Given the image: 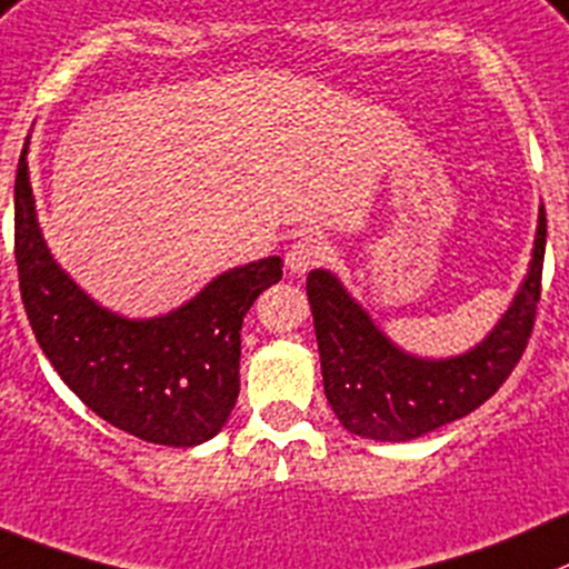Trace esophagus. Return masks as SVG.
<instances>
[{
	"mask_svg": "<svg viewBox=\"0 0 569 569\" xmlns=\"http://www.w3.org/2000/svg\"><path fill=\"white\" fill-rule=\"evenodd\" d=\"M329 257H332V246H329L321 234H301L296 237L293 246L288 248L284 262H288V268L293 270V273H307V270L327 262Z\"/></svg>",
	"mask_w": 569,
	"mask_h": 569,
	"instance_id": "34e87169",
	"label": "esophagus"
}]
</instances>
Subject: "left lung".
<instances>
[{
  "label": "left lung",
  "mask_w": 569,
  "mask_h": 569,
  "mask_svg": "<svg viewBox=\"0 0 569 569\" xmlns=\"http://www.w3.org/2000/svg\"><path fill=\"white\" fill-rule=\"evenodd\" d=\"M548 220L539 212L537 248L525 284L495 332L452 360L399 351L327 270L307 276L323 391L349 432L375 441H410L472 413L511 377L537 321Z\"/></svg>",
  "instance_id": "8db88e82"
}]
</instances>
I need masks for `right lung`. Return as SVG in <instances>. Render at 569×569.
I'll use <instances>...</instances> for the list:
<instances>
[{"label": "right lung", "instance_id": "right-lung-1", "mask_svg": "<svg viewBox=\"0 0 569 569\" xmlns=\"http://www.w3.org/2000/svg\"><path fill=\"white\" fill-rule=\"evenodd\" d=\"M13 203L21 301L61 380L100 419L142 441L192 447L212 438L240 393L242 318L281 279V259L218 276L170 316L128 321L97 307L47 251L27 148L19 156Z\"/></svg>", "mask_w": 569, "mask_h": 569}]
</instances>
